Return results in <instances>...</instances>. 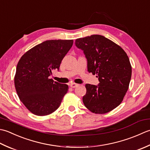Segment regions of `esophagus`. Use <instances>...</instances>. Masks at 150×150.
I'll list each match as a JSON object with an SVG mask.
<instances>
[{
	"label": "esophagus",
	"instance_id": "34e87169",
	"mask_svg": "<svg viewBox=\"0 0 150 150\" xmlns=\"http://www.w3.org/2000/svg\"><path fill=\"white\" fill-rule=\"evenodd\" d=\"M70 86H71V87H72V88H76V87H77L78 86V84L72 83L70 84Z\"/></svg>",
	"mask_w": 150,
	"mask_h": 150
}]
</instances>
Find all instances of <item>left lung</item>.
<instances>
[{
  "label": "left lung",
  "instance_id": "8db88e82",
  "mask_svg": "<svg viewBox=\"0 0 150 150\" xmlns=\"http://www.w3.org/2000/svg\"><path fill=\"white\" fill-rule=\"evenodd\" d=\"M75 45L83 51L87 71L96 74L98 85L86 84L85 106L96 114H104L120 104L129 87L131 66L129 57L114 42L100 35L77 39Z\"/></svg>",
  "mask_w": 150,
  "mask_h": 150
}]
</instances>
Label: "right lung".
Masks as SVG:
<instances>
[{
    "label": "right lung",
    "instance_id": "right-lung-1",
    "mask_svg": "<svg viewBox=\"0 0 150 150\" xmlns=\"http://www.w3.org/2000/svg\"><path fill=\"white\" fill-rule=\"evenodd\" d=\"M72 45L73 40H47L21 57L15 87L19 99L33 114L48 115L59 107L69 87L48 77L54 70L59 71L62 61Z\"/></svg>",
    "mask_w": 150,
    "mask_h": 150
}]
</instances>
